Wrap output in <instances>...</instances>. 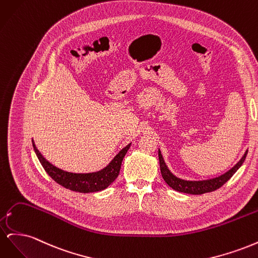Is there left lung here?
Listing matches in <instances>:
<instances>
[{"label":"left lung","mask_w":258,"mask_h":258,"mask_svg":"<svg viewBox=\"0 0 258 258\" xmlns=\"http://www.w3.org/2000/svg\"><path fill=\"white\" fill-rule=\"evenodd\" d=\"M246 155H247V151L245 152L243 157L241 158V160L237 163L235 167L230 169L228 172H226L225 174H223L221 176L212 178V179H208V181L190 182V181H184V179L177 178L176 176H174L172 173H171L169 169L167 168L165 161H163L160 151H158L160 172H161L163 179H165V182L174 190L185 192V194H190V195H202L206 192L214 191V190L220 188V187H222L226 182H227L228 179L236 173V171L242 166V163H243Z\"/></svg>","instance_id":"obj_1"}]
</instances>
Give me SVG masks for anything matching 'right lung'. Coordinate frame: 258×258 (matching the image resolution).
<instances>
[{
  "label": "right lung",
  "instance_id": "obj_1",
  "mask_svg": "<svg viewBox=\"0 0 258 258\" xmlns=\"http://www.w3.org/2000/svg\"><path fill=\"white\" fill-rule=\"evenodd\" d=\"M129 147L130 144L122 148L105 169L96 173L88 174H76L66 172V171L56 168L46 160L42 156V154L38 152L35 145L34 151L38 160L41 162V165L46 171V173H47L54 182H57L59 185L63 186L64 188H68L70 190L86 194L103 190L108 185L115 181V178L119 174L122 159L124 157V155L127 154Z\"/></svg>",
  "mask_w": 258,
  "mask_h": 258
}]
</instances>
